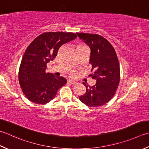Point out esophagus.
Segmentation results:
<instances>
[{
    "label": "esophagus",
    "mask_w": 149,
    "mask_h": 149,
    "mask_svg": "<svg viewBox=\"0 0 149 149\" xmlns=\"http://www.w3.org/2000/svg\"><path fill=\"white\" fill-rule=\"evenodd\" d=\"M67 83H68V84H76V83H77L75 81H72V80H68V81H67Z\"/></svg>",
    "instance_id": "1"
}]
</instances>
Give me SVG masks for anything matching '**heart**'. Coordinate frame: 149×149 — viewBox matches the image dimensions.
I'll use <instances>...</instances> for the list:
<instances>
[{"label":"heart","mask_w":149,"mask_h":149,"mask_svg":"<svg viewBox=\"0 0 149 149\" xmlns=\"http://www.w3.org/2000/svg\"><path fill=\"white\" fill-rule=\"evenodd\" d=\"M74 71H72H72L70 72V74H71L72 75H74Z\"/></svg>","instance_id":"1"}]
</instances>
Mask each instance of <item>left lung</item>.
<instances>
[{"label": "left lung", "instance_id": "obj_1", "mask_svg": "<svg viewBox=\"0 0 149 149\" xmlns=\"http://www.w3.org/2000/svg\"><path fill=\"white\" fill-rule=\"evenodd\" d=\"M77 36L88 45L90 53V64L94 70L90 74L96 80L95 85L86 86V92L79 100L88 107H97L108 103L113 97L120 80V69L117 54L113 46L100 35L77 33Z\"/></svg>", "mask_w": 149, "mask_h": 149}]
</instances>
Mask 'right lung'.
Listing matches in <instances>:
<instances>
[{
    "label": "right lung",
    "instance_id": "1",
    "mask_svg": "<svg viewBox=\"0 0 149 149\" xmlns=\"http://www.w3.org/2000/svg\"><path fill=\"white\" fill-rule=\"evenodd\" d=\"M76 37L72 32H45L28 46L20 65L19 81L23 93L30 101L47 103L66 83L63 77L46 74V65L55 59L61 46Z\"/></svg>",
    "mask_w": 149,
    "mask_h": 149
}]
</instances>
